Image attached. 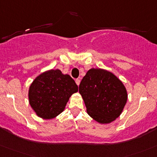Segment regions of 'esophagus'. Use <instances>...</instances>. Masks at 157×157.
<instances>
[{"label": "esophagus", "instance_id": "1", "mask_svg": "<svg viewBox=\"0 0 157 157\" xmlns=\"http://www.w3.org/2000/svg\"><path fill=\"white\" fill-rule=\"evenodd\" d=\"M75 82H76V84L78 85V86H79V84H80V79H78V78H77V79L75 80Z\"/></svg>", "mask_w": 157, "mask_h": 157}]
</instances>
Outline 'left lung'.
<instances>
[{"label": "left lung", "mask_w": 157, "mask_h": 157, "mask_svg": "<svg viewBox=\"0 0 157 157\" xmlns=\"http://www.w3.org/2000/svg\"><path fill=\"white\" fill-rule=\"evenodd\" d=\"M79 92L88 114L100 123H109L119 117L127 101L122 82L112 72L100 68L87 71L80 82Z\"/></svg>", "instance_id": "8db88e82"}]
</instances>
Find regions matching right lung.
Masks as SVG:
<instances>
[{
  "label": "right lung",
  "mask_w": 157,
  "mask_h": 157,
  "mask_svg": "<svg viewBox=\"0 0 157 157\" xmlns=\"http://www.w3.org/2000/svg\"><path fill=\"white\" fill-rule=\"evenodd\" d=\"M78 86L68 75L59 69L49 70L34 80L29 89V102L36 114L49 119L60 114Z\"/></svg>",
  "instance_id": "obj_1"
}]
</instances>
